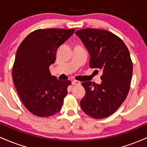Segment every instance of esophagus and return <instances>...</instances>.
I'll use <instances>...</instances> for the list:
<instances>
[{
    "label": "esophagus",
    "instance_id": "34e87169",
    "mask_svg": "<svg viewBox=\"0 0 147 147\" xmlns=\"http://www.w3.org/2000/svg\"><path fill=\"white\" fill-rule=\"evenodd\" d=\"M80 84H81V82H79V81H77V80H73L72 82V85H79Z\"/></svg>",
    "mask_w": 147,
    "mask_h": 147
}]
</instances>
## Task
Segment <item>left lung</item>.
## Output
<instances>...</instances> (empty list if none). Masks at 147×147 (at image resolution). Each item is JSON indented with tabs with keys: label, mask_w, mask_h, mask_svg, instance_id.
<instances>
[{
	"label": "left lung",
	"mask_w": 147,
	"mask_h": 147,
	"mask_svg": "<svg viewBox=\"0 0 147 147\" xmlns=\"http://www.w3.org/2000/svg\"><path fill=\"white\" fill-rule=\"evenodd\" d=\"M75 34L90 55V68L102 71L100 84L82 83L86 95L80 102L81 108L96 119L109 117L119 109L129 93L133 74L129 51L120 38L106 30L88 28Z\"/></svg>",
	"instance_id": "obj_1"
}]
</instances>
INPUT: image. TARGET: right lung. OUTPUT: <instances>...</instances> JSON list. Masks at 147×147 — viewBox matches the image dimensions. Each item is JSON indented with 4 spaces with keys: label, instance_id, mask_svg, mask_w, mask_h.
Returning <instances> with one entry per match:
<instances>
[{
    "label": "right lung",
    "instance_id": "obj_1",
    "mask_svg": "<svg viewBox=\"0 0 147 147\" xmlns=\"http://www.w3.org/2000/svg\"><path fill=\"white\" fill-rule=\"evenodd\" d=\"M75 30H36L25 37L16 51L13 81L23 105L35 115L50 117L61 109L71 82L58 80L49 67L55 63L58 48Z\"/></svg>",
    "mask_w": 147,
    "mask_h": 147
}]
</instances>
